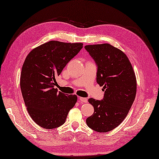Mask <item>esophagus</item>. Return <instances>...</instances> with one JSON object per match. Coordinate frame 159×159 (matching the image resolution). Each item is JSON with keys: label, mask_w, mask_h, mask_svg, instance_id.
<instances>
[{"label": "esophagus", "mask_w": 159, "mask_h": 159, "mask_svg": "<svg viewBox=\"0 0 159 159\" xmlns=\"http://www.w3.org/2000/svg\"><path fill=\"white\" fill-rule=\"evenodd\" d=\"M79 100L82 102H87V98H83V97H79Z\"/></svg>", "instance_id": "esophagus-1"}]
</instances>
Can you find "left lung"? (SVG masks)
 Segmentation results:
<instances>
[{
    "mask_svg": "<svg viewBox=\"0 0 159 159\" xmlns=\"http://www.w3.org/2000/svg\"><path fill=\"white\" fill-rule=\"evenodd\" d=\"M85 48L97 65L96 82L103 86L101 100L89 98L94 112L86 119L88 126L107 132L121 124L136 94V78L125 54L109 44L86 45Z\"/></svg>",
    "mask_w": 159,
    "mask_h": 159,
    "instance_id": "8db88e82",
    "label": "left lung"
}]
</instances>
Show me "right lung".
Here are the masks:
<instances>
[{"label": "right lung", "instance_id": "right-lung-1", "mask_svg": "<svg viewBox=\"0 0 159 159\" xmlns=\"http://www.w3.org/2000/svg\"><path fill=\"white\" fill-rule=\"evenodd\" d=\"M82 48V43L49 41L25 58L20 77L22 96L31 118L44 129L63 125L77 102L76 95L65 94L54 87L55 77Z\"/></svg>", "mask_w": 159, "mask_h": 159}]
</instances>
